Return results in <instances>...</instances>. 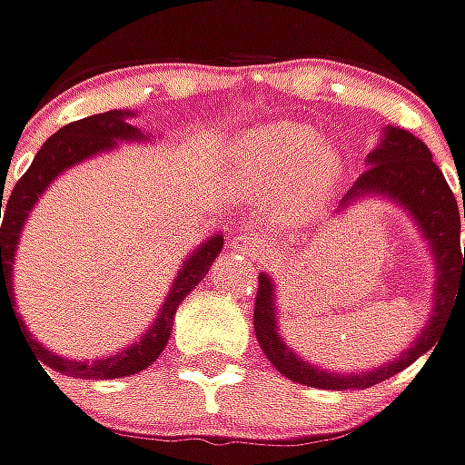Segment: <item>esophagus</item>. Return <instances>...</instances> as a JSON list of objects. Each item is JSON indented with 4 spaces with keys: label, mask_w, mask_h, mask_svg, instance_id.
<instances>
[{
    "label": "esophagus",
    "mask_w": 465,
    "mask_h": 465,
    "mask_svg": "<svg viewBox=\"0 0 465 465\" xmlns=\"http://www.w3.org/2000/svg\"><path fill=\"white\" fill-rule=\"evenodd\" d=\"M232 247L233 250H239V252H247V255H252V258H260V255H262V242H260V239H255L252 233H247V232H242L239 236H233Z\"/></svg>",
    "instance_id": "obj_1"
}]
</instances>
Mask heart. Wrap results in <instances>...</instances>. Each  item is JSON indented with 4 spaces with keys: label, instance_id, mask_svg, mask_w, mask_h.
<instances>
[{
    "label": "heart",
    "instance_id": "1",
    "mask_svg": "<svg viewBox=\"0 0 465 465\" xmlns=\"http://www.w3.org/2000/svg\"><path fill=\"white\" fill-rule=\"evenodd\" d=\"M236 165L252 183L268 189L287 186L300 173V192L305 197H315L337 176L340 160L329 144L315 142L311 128L297 124H276L250 131L239 142Z\"/></svg>",
    "mask_w": 465,
    "mask_h": 465
}]
</instances>
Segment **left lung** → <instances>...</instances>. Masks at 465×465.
<instances>
[{"instance_id":"left-lung-1","label":"left lung","mask_w":465,"mask_h":465,"mask_svg":"<svg viewBox=\"0 0 465 465\" xmlns=\"http://www.w3.org/2000/svg\"><path fill=\"white\" fill-rule=\"evenodd\" d=\"M369 168L350 186L341 205H350L361 197H387L419 223L423 239L431 247V255L437 262V289H434V311L429 323L423 326L421 337L413 341L400 358L392 363H384L381 369L363 371V373H331V371L315 369L308 361L297 358L294 350L279 334L276 323V297L273 282L262 273L258 276V297H255V337L265 352V358L282 371L287 379L297 384H308L318 390H369L373 384L395 376L408 369L413 361H419L423 352L431 350V344L440 337L442 323L448 321L455 300H465V250L460 252V210L455 203V194L431 160V152L416 139L413 134L402 128H384L381 144L366 157ZM465 218V197H463Z\"/></svg>"}]
</instances>
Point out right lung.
<instances>
[{"label":"right lung","instance_id":"obj_1","mask_svg":"<svg viewBox=\"0 0 465 465\" xmlns=\"http://www.w3.org/2000/svg\"><path fill=\"white\" fill-rule=\"evenodd\" d=\"M128 118H134V113L110 110V113H99V115H92V118H81V121L63 125L57 134H52L44 142V147L34 157L31 168L15 183L13 194L7 200H2L0 194V305L2 300H10V308L15 305L13 260L15 250H17V239H20L28 213L34 210L36 200L44 194V189L63 171H68L70 165L84 163L86 157H92L96 152L113 150L118 142L144 139V134L136 125L128 124ZM221 247H223V236L215 233L213 239L200 244V250H194L189 258L181 262V271H178V276L173 279V287L165 297V305L157 313V321L147 329V334L142 340L134 341L131 347H125L113 358H102V361H94V363H86V361L78 363V361L60 358V355L49 352L46 347H42L39 341L34 340L25 331V326L20 323V318H15V321L23 326V337L34 347L36 358L42 361L44 366H49L57 373L75 376V379H121V376L139 373V371L152 366L160 358V352L165 350V341L173 331V315H176L181 300L205 279L213 260L221 255Z\"/></svg>","mask_w":465,"mask_h":465}]
</instances>
